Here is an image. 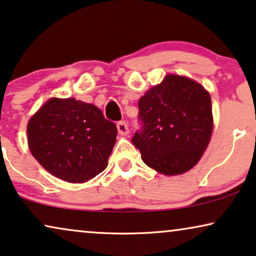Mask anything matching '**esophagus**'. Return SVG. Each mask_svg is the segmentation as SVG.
<instances>
[{
    "mask_svg": "<svg viewBox=\"0 0 256 256\" xmlns=\"http://www.w3.org/2000/svg\"><path fill=\"white\" fill-rule=\"evenodd\" d=\"M117 128H118L119 134L125 136V134H128V126L125 122H119L117 124Z\"/></svg>",
    "mask_w": 256,
    "mask_h": 256,
    "instance_id": "esophagus-1",
    "label": "esophagus"
}]
</instances>
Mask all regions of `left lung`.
I'll list each match as a JSON object with an SVG mask.
<instances>
[{"mask_svg":"<svg viewBox=\"0 0 256 256\" xmlns=\"http://www.w3.org/2000/svg\"><path fill=\"white\" fill-rule=\"evenodd\" d=\"M142 128L132 142L146 165L166 176L194 168L213 131L208 91L190 78L166 74L138 102Z\"/></svg>","mask_w":256,"mask_h":256,"instance_id":"left-lung-1","label":"left lung"}]
</instances>
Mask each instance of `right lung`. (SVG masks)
Segmentation results:
<instances>
[{
	"mask_svg": "<svg viewBox=\"0 0 256 256\" xmlns=\"http://www.w3.org/2000/svg\"><path fill=\"white\" fill-rule=\"evenodd\" d=\"M26 134L30 152L48 172L85 182L106 168L117 126L94 104L50 98L29 119Z\"/></svg>",
	"mask_w": 256,
	"mask_h": 256,
	"instance_id": "add662e5",
	"label": "right lung"
}]
</instances>
